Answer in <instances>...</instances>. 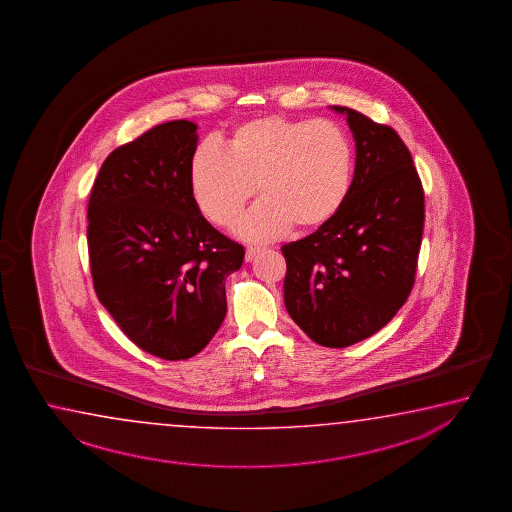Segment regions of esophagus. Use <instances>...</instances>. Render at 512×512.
<instances>
[{"mask_svg": "<svg viewBox=\"0 0 512 512\" xmlns=\"http://www.w3.org/2000/svg\"><path fill=\"white\" fill-rule=\"evenodd\" d=\"M260 247H249L247 251H245V261H252L258 254H260Z\"/></svg>", "mask_w": 512, "mask_h": 512, "instance_id": "esophagus-1", "label": "esophagus"}]
</instances>
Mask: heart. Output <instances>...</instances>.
<instances>
[{"instance_id": "1", "label": "heart", "mask_w": 512, "mask_h": 512, "mask_svg": "<svg viewBox=\"0 0 512 512\" xmlns=\"http://www.w3.org/2000/svg\"><path fill=\"white\" fill-rule=\"evenodd\" d=\"M352 140L330 121L263 115L242 122L220 151L198 149L189 182L198 209L220 227H233L252 196L261 202L240 236L267 242L294 223L314 231L341 213L354 184Z\"/></svg>"}]
</instances>
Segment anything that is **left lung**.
<instances>
[{"label": "left lung", "mask_w": 512, "mask_h": 512, "mask_svg": "<svg viewBox=\"0 0 512 512\" xmlns=\"http://www.w3.org/2000/svg\"><path fill=\"white\" fill-rule=\"evenodd\" d=\"M355 140L352 191L341 213L307 238L281 247L285 307L305 334L346 348L379 332L415 283L424 191L397 131L346 106Z\"/></svg>", "instance_id": "8db88e82"}]
</instances>
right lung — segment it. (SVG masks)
<instances>
[{
    "label": "right lung",
    "mask_w": 512,
    "mask_h": 512,
    "mask_svg": "<svg viewBox=\"0 0 512 512\" xmlns=\"http://www.w3.org/2000/svg\"><path fill=\"white\" fill-rule=\"evenodd\" d=\"M196 130L164 122L115 149L88 202L95 294L133 343L166 361L189 359L213 339L227 312L225 278L245 256L191 193Z\"/></svg>",
    "instance_id": "1"
}]
</instances>
